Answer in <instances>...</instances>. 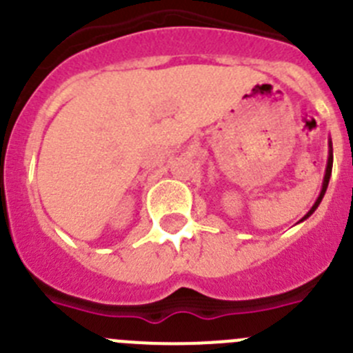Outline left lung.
<instances>
[{
  "label": "left lung",
  "instance_id": "left-lung-1",
  "mask_svg": "<svg viewBox=\"0 0 353 353\" xmlns=\"http://www.w3.org/2000/svg\"><path fill=\"white\" fill-rule=\"evenodd\" d=\"M331 172H332V143L331 139H329V157H327V165H325V174H324V181H322V190H321V195L317 196V200H315V203L312 205V209L308 210V212L305 214V216L299 219V223H303L305 219H308V217L312 216V214L315 212V209H317L319 205H321L322 199H324L325 195V190H327V184H329V179H331Z\"/></svg>",
  "mask_w": 353,
  "mask_h": 353
}]
</instances>
